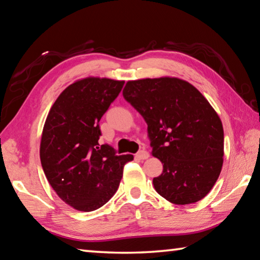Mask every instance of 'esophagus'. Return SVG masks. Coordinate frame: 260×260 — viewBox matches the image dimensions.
Returning a JSON list of instances; mask_svg holds the SVG:
<instances>
[{
  "mask_svg": "<svg viewBox=\"0 0 260 260\" xmlns=\"http://www.w3.org/2000/svg\"><path fill=\"white\" fill-rule=\"evenodd\" d=\"M135 156H136V158H139V159H146V158L150 157V153L144 151V150H142L139 153H136Z\"/></svg>",
  "mask_w": 260,
  "mask_h": 260,
  "instance_id": "esophagus-1",
  "label": "esophagus"
}]
</instances>
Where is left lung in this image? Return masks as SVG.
Masks as SVG:
<instances>
[{
    "instance_id": "8db88e82",
    "label": "left lung",
    "mask_w": 260,
    "mask_h": 260,
    "mask_svg": "<svg viewBox=\"0 0 260 260\" xmlns=\"http://www.w3.org/2000/svg\"><path fill=\"white\" fill-rule=\"evenodd\" d=\"M123 96L147 124L152 154L163 164L156 192L174 204L206 197L223 163V127L218 114L189 82L178 78L128 81Z\"/></svg>"
}]
</instances>
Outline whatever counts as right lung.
Instances as JSON below:
<instances>
[{
    "label": "right lung",
    "instance_id": "right-lung-1",
    "mask_svg": "<svg viewBox=\"0 0 260 260\" xmlns=\"http://www.w3.org/2000/svg\"><path fill=\"white\" fill-rule=\"evenodd\" d=\"M125 81L86 78L66 88L43 127L40 159L49 183L63 202L79 211L103 207L117 191L124 165L134 156L99 145V120Z\"/></svg>",
    "mask_w": 260,
    "mask_h": 260
}]
</instances>
